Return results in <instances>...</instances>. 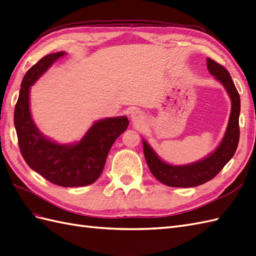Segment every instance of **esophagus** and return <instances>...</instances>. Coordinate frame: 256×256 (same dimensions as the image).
Segmentation results:
<instances>
[{
    "label": "esophagus",
    "instance_id": "esophagus-1",
    "mask_svg": "<svg viewBox=\"0 0 256 256\" xmlns=\"http://www.w3.org/2000/svg\"><path fill=\"white\" fill-rule=\"evenodd\" d=\"M130 120H132V122L136 124V126H140V124L145 120V114L140 110H134L132 114H130Z\"/></svg>",
    "mask_w": 256,
    "mask_h": 256
}]
</instances>
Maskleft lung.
Masks as SVG:
<instances>
[{
	"label": "left lung",
	"instance_id": "left-lung-1",
	"mask_svg": "<svg viewBox=\"0 0 256 256\" xmlns=\"http://www.w3.org/2000/svg\"><path fill=\"white\" fill-rule=\"evenodd\" d=\"M210 74L222 84L232 100V111L226 133L218 147L211 154L200 161L186 166H171L161 160L146 140H142L144 154L147 164L154 178L170 187H196L204 184L218 175L226 163L230 160L239 142L240 96L232 76L225 67L206 58Z\"/></svg>",
	"mask_w": 256,
	"mask_h": 256
}]
</instances>
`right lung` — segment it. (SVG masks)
<instances>
[{
  "instance_id": "obj_1",
  "label": "right lung",
  "mask_w": 256,
  "mask_h": 256,
  "mask_svg": "<svg viewBox=\"0 0 256 256\" xmlns=\"http://www.w3.org/2000/svg\"><path fill=\"white\" fill-rule=\"evenodd\" d=\"M64 55V52H58L44 56L27 71L19 90L14 124L19 149L34 171L58 186H88L100 176L111 146L130 122L126 116L96 121L80 142L71 145H60L42 135L30 112V86Z\"/></svg>"
}]
</instances>
